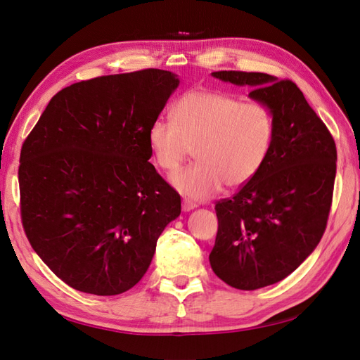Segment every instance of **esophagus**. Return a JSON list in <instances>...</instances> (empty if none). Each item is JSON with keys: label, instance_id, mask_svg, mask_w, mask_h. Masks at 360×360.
Returning <instances> with one entry per match:
<instances>
[{"label": "esophagus", "instance_id": "obj_1", "mask_svg": "<svg viewBox=\"0 0 360 360\" xmlns=\"http://www.w3.org/2000/svg\"><path fill=\"white\" fill-rule=\"evenodd\" d=\"M181 209H183V212H191V210L195 209V204L191 202V201H183Z\"/></svg>", "mask_w": 360, "mask_h": 360}]
</instances>
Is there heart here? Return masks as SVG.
Segmentation results:
<instances>
[{"label": "heart", "instance_id": "1", "mask_svg": "<svg viewBox=\"0 0 360 360\" xmlns=\"http://www.w3.org/2000/svg\"><path fill=\"white\" fill-rule=\"evenodd\" d=\"M174 120L151 123L147 143L151 158L165 172L177 171L192 148L198 163L174 174L171 184L189 200H207L252 180L270 153L275 120L258 102H242L212 90H191L172 110Z\"/></svg>", "mask_w": 360, "mask_h": 360}]
</instances>
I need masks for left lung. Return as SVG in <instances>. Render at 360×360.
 Returning <instances> with one entry per match:
<instances>
[{
  "label": "left lung",
  "mask_w": 360,
  "mask_h": 360,
  "mask_svg": "<svg viewBox=\"0 0 360 360\" xmlns=\"http://www.w3.org/2000/svg\"><path fill=\"white\" fill-rule=\"evenodd\" d=\"M212 76L250 86V99L275 120L263 168L233 198L214 205L219 226L209 257L225 284L263 288L292 274L321 240L336 176L335 141L292 81L236 70Z\"/></svg>",
  "instance_id": "obj_1"
}]
</instances>
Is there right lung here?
<instances>
[{
    "label": "right lung",
    "instance_id": "obj_1",
    "mask_svg": "<svg viewBox=\"0 0 360 360\" xmlns=\"http://www.w3.org/2000/svg\"><path fill=\"white\" fill-rule=\"evenodd\" d=\"M180 84L168 70L99 76L52 97L20 150L27 238L72 288L115 296L136 285L179 193L151 165L147 134Z\"/></svg>",
    "mask_w": 360,
    "mask_h": 360
}]
</instances>
